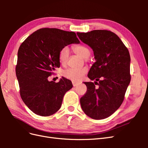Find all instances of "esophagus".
<instances>
[{
    "mask_svg": "<svg viewBox=\"0 0 148 148\" xmlns=\"http://www.w3.org/2000/svg\"><path fill=\"white\" fill-rule=\"evenodd\" d=\"M72 84H73V86H77L79 84V83H77V82H72Z\"/></svg>",
    "mask_w": 148,
    "mask_h": 148,
    "instance_id": "esophagus-1",
    "label": "esophagus"
}]
</instances>
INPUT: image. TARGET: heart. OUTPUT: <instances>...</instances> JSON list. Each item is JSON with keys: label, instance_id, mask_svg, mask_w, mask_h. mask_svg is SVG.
<instances>
[{"label": "heart", "instance_id": "b5f03b06", "mask_svg": "<svg viewBox=\"0 0 148 148\" xmlns=\"http://www.w3.org/2000/svg\"><path fill=\"white\" fill-rule=\"evenodd\" d=\"M73 51L82 57L84 59H88L90 56L91 52L89 49L84 45H78L73 47ZM69 56V49L65 47L62 48L59 52V59L62 64H65L68 60ZM86 69H73L70 68L63 71L64 77L73 82H79L82 79L83 76L86 73Z\"/></svg>", "mask_w": 148, "mask_h": 148}]
</instances>
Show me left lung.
<instances>
[{"label": "left lung", "instance_id": "1", "mask_svg": "<svg viewBox=\"0 0 148 148\" xmlns=\"http://www.w3.org/2000/svg\"><path fill=\"white\" fill-rule=\"evenodd\" d=\"M77 34L94 52L96 62L88 77L99 85L96 89L92 82H84L87 91L80 99V104L88 117L104 119L122 104L131 79L130 56L118 36L110 31L93 30Z\"/></svg>", "mask_w": 148, "mask_h": 148}]
</instances>
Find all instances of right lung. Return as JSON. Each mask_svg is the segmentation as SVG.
<instances>
[{
	"label": "right lung",
	"instance_id": "obj_1",
	"mask_svg": "<svg viewBox=\"0 0 148 148\" xmlns=\"http://www.w3.org/2000/svg\"><path fill=\"white\" fill-rule=\"evenodd\" d=\"M79 42L72 31L45 28L36 31L21 44L16 75L21 99L34 114L46 117L60 109L65 94L72 88V83L64 77L58 83L49 82L48 77L60 67L61 49Z\"/></svg>",
	"mask_w": 148,
	"mask_h": 148
}]
</instances>
